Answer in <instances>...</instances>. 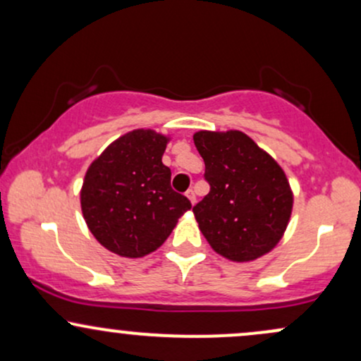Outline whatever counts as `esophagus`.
Segmentation results:
<instances>
[{
	"label": "esophagus",
	"instance_id": "esophagus-1",
	"mask_svg": "<svg viewBox=\"0 0 361 361\" xmlns=\"http://www.w3.org/2000/svg\"><path fill=\"white\" fill-rule=\"evenodd\" d=\"M186 198H188L190 204H192V205L197 204V195H195L193 190H188V192H186Z\"/></svg>",
	"mask_w": 361,
	"mask_h": 361
}]
</instances>
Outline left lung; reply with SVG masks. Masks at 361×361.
<instances>
[{
  "label": "left lung",
  "mask_w": 361,
  "mask_h": 361,
  "mask_svg": "<svg viewBox=\"0 0 361 361\" xmlns=\"http://www.w3.org/2000/svg\"><path fill=\"white\" fill-rule=\"evenodd\" d=\"M193 140L210 183L193 214L210 247L235 263L270 252L283 238L293 209L283 169L241 130H198Z\"/></svg>",
  "instance_id": "8db88e82"
}]
</instances>
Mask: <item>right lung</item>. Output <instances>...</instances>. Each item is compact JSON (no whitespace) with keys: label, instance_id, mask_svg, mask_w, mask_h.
I'll use <instances>...</instances> for the list:
<instances>
[{"label":"right lung","instance_id":"1","mask_svg":"<svg viewBox=\"0 0 361 361\" xmlns=\"http://www.w3.org/2000/svg\"><path fill=\"white\" fill-rule=\"evenodd\" d=\"M171 137L135 128L106 146L82 180L80 200L86 226L103 247L142 258L156 251L192 209L171 190V169L163 154Z\"/></svg>","mask_w":361,"mask_h":361}]
</instances>
